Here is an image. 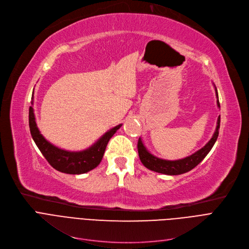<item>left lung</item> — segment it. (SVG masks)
<instances>
[{
	"label": "left lung",
	"mask_w": 249,
	"mask_h": 249,
	"mask_svg": "<svg viewBox=\"0 0 249 249\" xmlns=\"http://www.w3.org/2000/svg\"><path fill=\"white\" fill-rule=\"evenodd\" d=\"M213 86L215 89V94L217 98V107L220 108V104H219L218 99V92L214 83ZM219 128H220V115L218 116L216 128L210 141L204 145L203 148H201L194 154L179 160H165L154 156L144 145L142 139L140 138L138 142V152L141 162L145 168H148L151 171L165 175H170V176H176V175L187 173L194 169L198 164H200L204 160V158H205L211 151L215 142L217 141L219 135Z\"/></svg>",
	"instance_id": "8db88e82"
}]
</instances>
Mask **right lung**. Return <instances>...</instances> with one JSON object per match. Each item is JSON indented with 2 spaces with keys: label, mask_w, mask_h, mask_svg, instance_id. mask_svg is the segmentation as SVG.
<instances>
[{
  "label": "right lung",
  "mask_w": 249,
  "mask_h": 249,
  "mask_svg": "<svg viewBox=\"0 0 249 249\" xmlns=\"http://www.w3.org/2000/svg\"><path fill=\"white\" fill-rule=\"evenodd\" d=\"M33 97L32 95V106L29 108V127H30L31 136L48 163L57 171L71 174L80 175L89 172L96 168L104 158L107 145L111 137L120 129L123 125L118 124L116 126L108 129L106 134L102 135L89 148L82 151H67L56 147L49 141H47L40 130L36 124V118L33 108Z\"/></svg>",
  "instance_id": "add662e5"
}]
</instances>
